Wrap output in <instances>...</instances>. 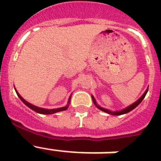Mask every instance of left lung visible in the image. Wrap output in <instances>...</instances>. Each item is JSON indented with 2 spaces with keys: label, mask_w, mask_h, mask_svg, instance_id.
<instances>
[{
  "label": "left lung",
  "mask_w": 161,
  "mask_h": 161,
  "mask_svg": "<svg viewBox=\"0 0 161 161\" xmlns=\"http://www.w3.org/2000/svg\"><path fill=\"white\" fill-rule=\"evenodd\" d=\"M147 92H148V88L146 89V91H145V93H144V94H143V95L141 96V97H140V98H139L137 101H136V102H135V103H133V104L130 105L129 107L126 108H124V109L120 110V111H115V112H112V111H110V110L106 109V108H103L100 107V106H98V104H97V103H96L95 99H94V98H93V96H92V98H93V103H94V104L97 106V108H99L100 110H102V111H103V112L108 113V114H113V115H121V114H127V113L130 112L131 110H133L134 108H135L137 107V106L139 105V104H140L141 102H142V100L144 99V98L145 97V95H146Z\"/></svg>",
  "instance_id": "1"
}]
</instances>
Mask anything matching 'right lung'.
Here are the masks:
<instances>
[{"label":"right lung","mask_w":161,"mask_h":161,"mask_svg":"<svg viewBox=\"0 0 161 161\" xmlns=\"http://www.w3.org/2000/svg\"><path fill=\"white\" fill-rule=\"evenodd\" d=\"M15 90H16V88H15ZM16 94L18 96L20 99H21L22 102H23L25 104H26L27 107H29L31 109L34 110L35 112L38 113V114H55L57 112H60V111H63V110H66L68 109V105H69V103H70V100H71V96L69 97V99H68V103L67 104V106L65 107H63V108H53V109H47V108H39V107H36V106L33 105V104H31V103H28L27 101H26L22 97H21L18 93H17V91L16 90Z\"/></svg>","instance_id":"add662e5"}]
</instances>
